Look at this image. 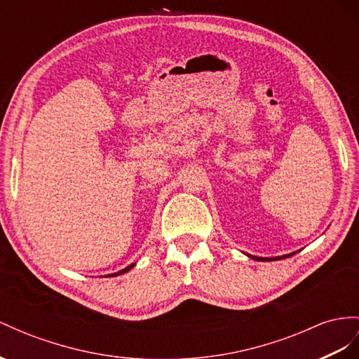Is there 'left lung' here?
I'll use <instances>...</instances> for the list:
<instances>
[{
    "instance_id": "8db88e82",
    "label": "left lung",
    "mask_w": 359,
    "mask_h": 359,
    "mask_svg": "<svg viewBox=\"0 0 359 359\" xmlns=\"http://www.w3.org/2000/svg\"><path fill=\"white\" fill-rule=\"evenodd\" d=\"M291 255H294V253H291ZM291 255L279 256V258H256V259H258V261H274V259H280V258H288V256H291Z\"/></svg>"
}]
</instances>
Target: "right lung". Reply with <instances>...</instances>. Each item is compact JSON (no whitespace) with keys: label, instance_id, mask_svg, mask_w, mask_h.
Listing matches in <instances>:
<instances>
[{"label":"right lung","instance_id":"right-lung-1","mask_svg":"<svg viewBox=\"0 0 359 359\" xmlns=\"http://www.w3.org/2000/svg\"><path fill=\"white\" fill-rule=\"evenodd\" d=\"M132 267H135V264H132V265H128V267H126L124 270H121V271H118V273H114V274H109V276H119V274H123V273H126V271H128V270H132Z\"/></svg>","mask_w":359,"mask_h":359}]
</instances>
